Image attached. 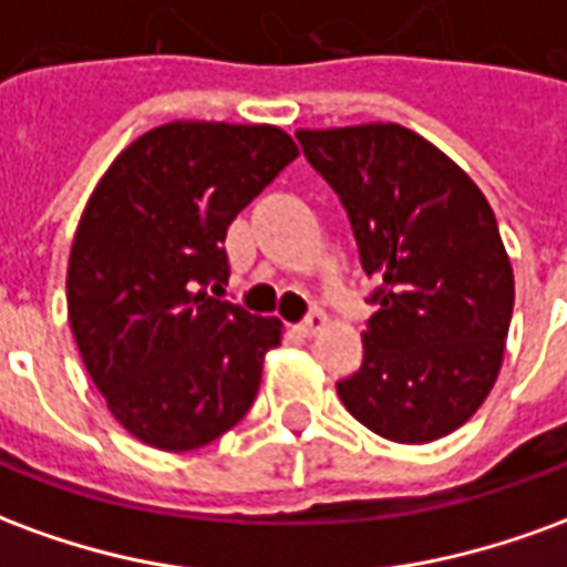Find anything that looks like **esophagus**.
<instances>
[{"instance_id":"obj_1","label":"esophagus","mask_w":567,"mask_h":567,"mask_svg":"<svg viewBox=\"0 0 567 567\" xmlns=\"http://www.w3.org/2000/svg\"><path fill=\"white\" fill-rule=\"evenodd\" d=\"M324 324H328V316H324V312H319V309H316V312H309L307 319L300 321V324H297V331L303 333V337H312V333H319L321 328H324Z\"/></svg>"}]
</instances>
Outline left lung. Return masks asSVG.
<instances>
[{"label":"left lung","mask_w":567,"mask_h":567,"mask_svg":"<svg viewBox=\"0 0 567 567\" xmlns=\"http://www.w3.org/2000/svg\"><path fill=\"white\" fill-rule=\"evenodd\" d=\"M352 221L373 291L346 410L394 443H431L474 416L498 380L513 267L495 212L458 163L401 124L297 130Z\"/></svg>","instance_id":"8db88e82"}]
</instances>
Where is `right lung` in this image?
Wrapping results in <instances>:
<instances>
[{
    "instance_id": "obj_1",
    "label": "right lung",
    "mask_w": 567,
    "mask_h": 567,
    "mask_svg": "<svg viewBox=\"0 0 567 567\" xmlns=\"http://www.w3.org/2000/svg\"><path fill=\"white\" fill-rule=\"evenodd\" d=\"M295 157L270 124L173 121L93 187L69 255V324L112 416L154 450L206 446L255 404L282 321L206 288L230 276V221Z\"/></svg>"
}]
</instances>
